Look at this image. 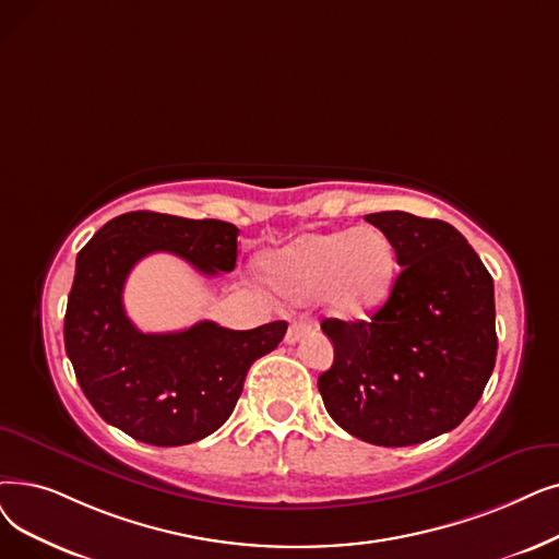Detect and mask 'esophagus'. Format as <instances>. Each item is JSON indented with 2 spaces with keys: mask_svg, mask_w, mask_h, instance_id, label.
I'll list each match as a JSON object with an SVG mask.
<instances>
[{
  "mask_svg": "<svg viewBox=\"0 0 559 559\" xmlns=\"http://www.w3.org/2000/svg\"><path fill=\"white\" fill-rule=\"evenodd\" d=\"M312 329V324L310 322H293L289 324V329H287V333H285V343L287 345H295V343H299V337L306 333V331H310Z\"/></svg>",
  "mask_w": 559,
  "mask_h": 559,
  "instance_id": "34e87169",
  "label": "esophagus"
}]
</instances>
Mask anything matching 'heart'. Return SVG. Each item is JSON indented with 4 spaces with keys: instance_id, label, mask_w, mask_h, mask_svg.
I'll return each mask as SVG.
<instances>
[{
    "instance_id": "1",
    "label": "heart",
    "mask_w": 559,
    "mask_h": 559,
    "mask_svg": "<svg viewBox=\"0 0 559 559\" xmlns=\"http://www.w3.org/2000/svg\"><path fill=\"white\" fill-rule=\"evenodd\" d=\"M276 293L289 304L322 297L340 320H360L393 295L397 258L374 228L308 235L264 260Z\"/></svg>"
}]
</instances>
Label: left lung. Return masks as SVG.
I'll use <instances>...</instances> for the list:
<instances>
[{
  "mask_svg": "<svg viewBox=\"0 0 559 559\" xmlns=\"http://www.w3.org/2000/svg\"><path fill=\"white\" fill-rule=\"evenodd\" d=\"M402 266L368 322L324 320L333 366L318 388L329 416L356 439L404 448L454 429L484 393L498 352L493 278L454 226L377 212Z\"/></svg>",
  "mask_w": 559,
  "mask_h": 559,
  "instance_id": "1",
  "label": "left lung"
}]
</instances>
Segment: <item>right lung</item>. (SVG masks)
<instances>
[{"label": "right lung", "instance_id": "add662e5", "mask_svg": "<svg viewBox=\"0 0 559 559\" xmlns=\"http://www.w3.org/2000/svg\"><path fill=\"white\" fill-rule=\"evenodd\" d=\"M233 224L128 212L80 251L63 320L66 354L91 406L132 439L174 448L201 441L233 414L253 360L278 347L287 322L233 331L199 322L176 333H141L126 314L123 287L151 253L185 258L205 276L233 272Z\"/></svg>", "mask_w": 559, "mask_h": 559}]
</instances>
